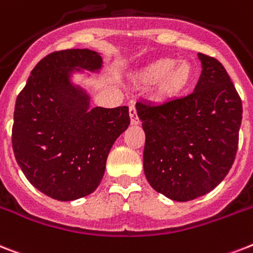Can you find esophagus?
Here are the masks:
<instances>
[{"label":"esophagus","instance_id":"34e87169","mask_svg":"<svg viewBox=\"0 0 253 253\" xmlns=\"http://www.w3.org/2000/svg\"><path fill=\"white\" fill-rule=\"evenodd\" d=\"M130 118H131V125H139L140 123V121H139V118H137V114H136V108H135V105L133 104H131L130 105Z\"/></svg>","mask_w":253,"mask_h":253}]
</instances>
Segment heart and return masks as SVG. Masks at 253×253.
<instances>
[{
	"label": "heart",
	"mask_w": 253,
	"mask_h": 253,
	"mask_svg": "<svg viewBox=\"0 0 253 253\" xmlns=\"http://www.w3.org/2000/svg\"><path fill=\"white\" fill-rule=\"evenodd\" d=\"M194 77L195 71L188 61L162 57L145 65L136 74V80L143 85L156 84V98L168 101L187 92Z\"/></svg>",
	"instance_id": "b5f03b06"
}]
</instances>
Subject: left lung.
Returning a JSON list of instances; mask_svg holds the SVG:
<instances>
[{"label": "left lung", "instance_id": "left-lung-1", "mask_svg": "<svg viewBox=\"0 0 253 253\" xmlns=\"http://www.w3.org/2000/svg\"><path fill=\"white\" fill-rule=\"evenodd\" d=\"M194 92L160 105L136 102L143 122L147 180L175 201L208 194L227 175L237 155L242 100L225 67L199 53Z\"/></svg>", "mask_w": 253, "mask_h": 253}]
</instances>
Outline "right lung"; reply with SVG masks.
Returning <instances> with one entry per match:
<instances>
[{
  "mask_svg": "<svg viewBox=\"0 0 253 253\" xmlns=\"http://www.w3.org/2000/svg\"><path fill=\"white\" fill-rule=\"evenodd\" d=\"M101 67V55L89 49L53 52L16 97L15 160L30 183L55 200H77L97 188L110 148L130 125L127 106L91 108L89 94L71 82L74 73Z\"/></svg>",
  "mask_w": 253,
  "mask_h": 253,
  "instance_id": "obj_1",
  "label": "right lung"
}]
</instances>
